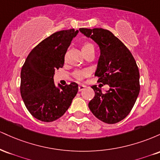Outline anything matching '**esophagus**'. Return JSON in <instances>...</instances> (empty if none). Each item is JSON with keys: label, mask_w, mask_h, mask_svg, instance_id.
Segmentation results:
<instances>
[{"label": "esophagus", "mask_w": 160, "mask_h": 160, "mask_svg": "<svg viewBox=\"0 0 160 160\" xmlns=\"http://www.w3.org/2000/svg\"><path fill=\"white\" fill-rule=\"evenodd\" d=\"M86 88V86H84V85H80L78 86V90H79V92H80V91H82V90H83L84 89H85Z\"/></svg>", "instance_id": "34e87169"}]
</instances>
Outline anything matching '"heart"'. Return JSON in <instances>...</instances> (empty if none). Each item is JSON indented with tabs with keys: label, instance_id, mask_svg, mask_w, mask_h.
Listing matches in <instances>:
<instances>
[{
	"label": "heart",
	"instance_id": "1",
	"mask_svg": "<svg viewBox=\"0 0 160 160\" xmlns=\"http://www.w3.org/2000/svg\"><path fill=\"white\" fill-rule=\"evenodd\" d=\"M81 50L84 56H85L87 53L90 52L92 51H94V47H93V45L91 44V43H85L82 45ZM86 75H87V72L84 71H75L74 73V77L78 80H82V78H85Z\"/></svg>",
	"mask_w": 160,
	"mask_h": 160
}]
</instances>
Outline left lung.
Masks as SVG:
<instances>
[{"label":"left lung","mask_w":160,"mask_h":160,"mask_svg":"<svg viewBox=\"0 0 160 160\" xmlns=\"http://www.w3.org/2000/svg\"><path fill=\"white\" fill-rule=\"evenodd\" d=\"M79 30L98 45L100 56L95 76L98 77V82L110 86L106 93L96 85L92 86L95 96L89 102V109L102 122L117 123L130 113L140 92L136 62L127 47L110 31L83 28Z\"/></svg>","instance_id":"1"}]
</instances>
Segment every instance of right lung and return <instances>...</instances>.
<instances>
[{"label": "right lung", "instance_id": "obj_1", "mask_svg": "<svg viewBox=\"0 0 160 160\" xmlns=\"http://www.w3.org/2000/svg\"><path fill=\"white\" fill-rule=\"evenodd\" d=\"M78 32L73 28L51 34L31 51L22 68V98L28 111L38 120H58L78 93L76 82L56 87L53 76L56 70L63 67L65 53Z\"/></svg>", "mask_w": 160, "mask_h": 160}]
</instances>
